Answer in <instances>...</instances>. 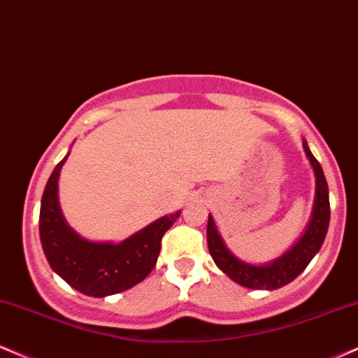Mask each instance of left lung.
Listing matches in <instances>:
<instances>
[{
	"label": "left lung",
	"instance_id": "left-lung-1",
	"mask_svg": "<svg viewBox=\"0 0 358 358\" xmlns=\"http://www.w3.org/2000/svg\"><path fill=\"white\" fill-rule=\"evenodd\" d=\"M303 142L305 155L308 157L310 166H312L315 174V201L312 216H310L308 226L303 231L300 239L285 251L280 258L271 259V262L263 264L248 263L245 259H239L233 251L226 246L224 239L221 238L220 231L216 228L213 216L208 217V248L211 253L214 263L220 270L229 276L234 283L241 285L251 289H278L285 285L292 283L293 280L300 275L301 271L308 266L313 256L320 251L325 241L327 231L330 224V201H329V186H327L325 174L320 162L315 159L305 138Z\"/></svg>",
	"mask_w": 358,
	"mask_h": 358
}]
</instances>
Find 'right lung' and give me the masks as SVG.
Here are the masks:
<instances>
[{
    "label": "right lung",
    "instance_id": "right-lung-1",
    "mask_svg": "<svg viewBox=\"0 0 358 358\" xmlns=\"http://www.w3.org/2000/svg\"><path fill=\"white\" fill-rule=\"evenodd\" d=\"M69 155L57 164L41 197L40 239L50 266L87 296L103 298L136 287L152 271L164 233L180 211L159 217L120 243L83 238L63 217L58 201V179Z\"/></svg>",
    "mask_w": 358,
    "mask_h": 358
}]
</instances>
